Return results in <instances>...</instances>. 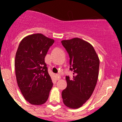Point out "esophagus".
I'll use <instances>...</instances> for the list:
<instances>
[{
	"label": "esophagus",
	"mask_w": 122,
	"mask_h": 122,
	"mask_svg": "<svg viewBox=\"0 0 122 122\" xmlns=\"http://www.w3.org/2000/svg\"><path fill=\"white\" fill-rule=\"evenodd\" d=\"M55 77H56V80H59L61 78V77H60V76L59 74H56V76H55Z\"/></svg>",
	"instance_id": "1"
}]
</instances>
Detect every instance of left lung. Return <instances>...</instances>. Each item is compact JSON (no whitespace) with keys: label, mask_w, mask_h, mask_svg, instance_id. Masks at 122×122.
Segmentation results:
<instances>
[{"label":"left lung","mask_w":122,"mask_h":122,"mask_svg":"<svg viewBox=\"0 0 122 122\" xmlns=\"http://www.w3.org/2000/svg\"><path fill=\"white\" fill-rule=\"evenodd\" d=\"M62 45L70 56V70L73 77L66 76L67 87L62 92L63 103L71 109H78L90 99L98 77L100 60L93 46L78 38L62 40Z\"/></svg>","instance_id":"1"}]
</instances>
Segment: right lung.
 <instances>
[{"label": "right lung", "instance_id": "obj_1", "mask_svg": "<svg viewBox=\"0 0 122 122\" xmlns=\"http://www.w3.org/2000/svg\"><path fill=\"white\" fill-rule=\"evenodd\" d=\"M54 42L43 34H35L25 37L18 46L15 60L17 83L31 104H44L53 86L45 57Z\"/></svg>", "mask_w": 122, "mask_h": 122}]
</instances>
